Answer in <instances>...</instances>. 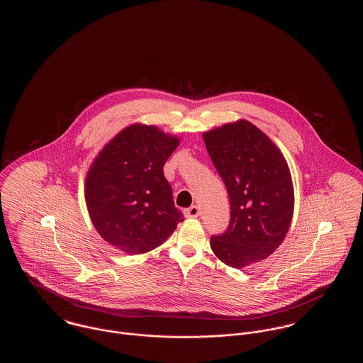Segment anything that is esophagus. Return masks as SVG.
Wrapping results in <instances>:
<instances>
[{
  "mask_svg": "<svg viewBox=\"0 0 363 363\" xmlns=\"http://www.w3.org/2000/svg\"><path fill=\"white\" fill-rule=\"evenodd\" d=\"M184 215L186 218H197L200 215V208L197 207V206H191V207L184 211Z\"/></svg>",
  "mask_w": 363,
  "mask_h": 363,
  "instance_id": "1",
  "label": "esophagus"
}]
</instances>
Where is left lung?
Here are the masks:
<instances>
[{"mask_svg":"<svg viewBox=\"0 0 363 363\" xmlns=\"http://www.w3.org/2000/svg\"><path fill=\"white\" fill-rule=\"evenodd\" d=\"M208 154L225 182L230 225L211 237V249L225 265L241 269L272 255L291 225V173L277 144L246 120L203 133Z\"/></svg>","mask_w":363,"mask_h":363,"instance_id":"left-lung-1","label":"left lung"}]
</instances>
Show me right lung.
Instances as JSON below:
<instances>
[{
    "mask_svg": "<svg viewBox=\"0 0 363 363\" xmlns=\"http://www.w3.org/2000/svg\"><path fill=\"white\" fill-rule=\"evenodd\" d=\"M179 141L155 125L133 123L111 138L88 169L84 196L91 222L104 241L126 255L160 246L184 220L163 174Z\"/></svg>",
    "mask_w": 363,
    "mask_h": 363,
    "instance_id": "1",
    "label": "right lung"
}]
</instances>
